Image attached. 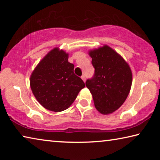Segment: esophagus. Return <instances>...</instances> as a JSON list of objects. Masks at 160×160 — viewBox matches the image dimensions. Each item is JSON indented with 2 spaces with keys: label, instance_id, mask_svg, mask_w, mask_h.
Masks as SVG:
<instances>
[{
  "label": "esophagus",
  "instance_id": "obj_1",
  "mask_svg": "<svg viewBox=\"0 0 160 160\" xmlns=\"http://www.w3.org/2000/svg\"><path fill=\"white\" fill-rule=\"evenodd\" d=\"M81 78H82V80L84 81V82H85L86 78H85V75H82V77H81Z\"/></svg>",
  "mask_w": 160,
  "mask_h": 160
}]
</instances>
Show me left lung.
Here are the masks:
<instances>
[{"label": "left lung", "mask_w": 160, "mask_h": 160, "mask_svg": "<svg viewBox=\"0 0 160 160\" xmlns=\"http://www.w3.org/2000/svg\"><path fill=\"white\" fill-rule=\"evenodd\" d=\"M95 75L86 81L99 112L109 115L125 102L130 93L132 72L126 60L108 45L88 51Z\"/></svg>", "instance_id": "8db88e82"}]
</instances>
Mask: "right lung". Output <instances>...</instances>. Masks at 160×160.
I'll use <instances>...</instances> for the list:
<instances>
[{"instance_id":"1","label":"right lung","mask_w":160,"mask_h":160,"mask_svg":"<svg viewBox=\"0 0 160 160\" xmlns=\"http://www.w3.org/2000/svg\"><path fill=\"white\" fill-rule=\"evenodd\" d=\"M69 54L54 48L45 55L30 78L32 92L42 107L61 112L70 107L85 83L74 73V65L68 62Z\"/></svg>"}]
</instances>
